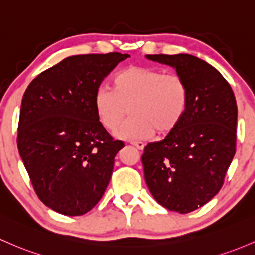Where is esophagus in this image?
Instances as JSON below:
<instances>
[{
  "label": "esophagus",
  "mask_w": 255,
  "mask_h": 255,
  "mask_svg": "<svg viewBox=\"0 0 255 255\" xmlns=\"http://www.w3.org/2000/svg\"><path fill=\"white\" fill-rule=\"evenodd\" d=\"M130 144H132V145H134L138 150H143L144 146H145V144H144L143 141H132Z\"/></svg>",
  "instance_id": "esophagus-1"
}]
</instances>
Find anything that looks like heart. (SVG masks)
Here are the masks:
<instances>
[{"label":"heart","mask_w":255,"mask_h":255,"mask_svg":"<svg viewBox=\"0 0 255 255\" xmlns=\"http://www.w3.org/2000/svg\"><path fill=\"white\" fill-rule=\"evenodd\" d=\"M188 96V87L178 74L130 66L114 77L112 88L99 87L93 104L98 121L110 132L121 125L130 105L133 117L117 129L116 136L135 141L150 138L155 130L172 132L186 114Z\"/></svg>","instance_id":"obj_1"}]
</instances>
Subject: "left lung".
<instances>
[{
	"label": "left lung",
	"mask_w": 255,
	"mask_h": 255,
	"mask_svg": "<svg viewBox=\"0 0 255 255\" xmlns=\"http://www.w3.org/2000/svg\"><path fill=\"white\" fill-rule=\"evenodd\" d=\"M176 68L188 87V106L165 139L144 148V177L152 197L187 214L218 194L236 152L237 104L221 73L187 55H146Z\"/></svg>",
	"instance_id": "8db88e82"
}]
</instances>
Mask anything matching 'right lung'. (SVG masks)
Here are the masks:
<instances>
[{"label":"right lung","instance_id":"1","mask_svg":"<svg viewBox=\"0 0 255 255\" xmlns=\"http://www.w3.org/2000/svg\"><path fill=\"white\" fill-rule=\"evenodd\" d=\"M127 53L64 58L31 80L23 95L17 144L34 191L52 210L88 213L105 193L125 146L100 125L94 94Z\"/></svg>","mask_w":255,"mask_h":255}]
</instances>
